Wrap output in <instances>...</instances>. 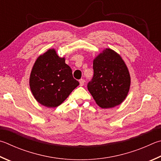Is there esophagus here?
Returning <instances> with one entry per match:
<instances>
[{
    "instance_id": "esophagus-1",
    "label": "esophagus",
    "mask_w": 161,
    "mask_h": 161,
    "mask_svg": "<svg viewBox=\"0 0 161 161\" xmlns=\"http://www.w3.org/2000/svg\"><path fill=\"white\" fill-rule=\"evenodd\" d=\"M84 82H85V81H84V80H83V79H81V80H80V85L82 86L84 84Z\"/></svg>"
}]
</instances>
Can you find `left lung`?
<instances>
[{
  "mask_svg": "<svg viewBox=\"0 0 161 161\" xmlns=\"http://www.w3.org/2000/svg\"><path fill=\"white\" fill-rule=\"evenodd\" d=\"M93 76L87 84L89 92L102 108L122 103L129 92V70L120 55L106 48L93 60Z\"/></svg>",
  "mask_w": 161,
  "mask_h": 161,
  "instance_id": "left-lung-1",
  "label": "left lung"
}]
</instances>
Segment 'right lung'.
Here are the masks:
<instances>
[{"mask_svg": "<svg viewBox=\"0 0 161 161\" xmlns=\"http://www.w3.org/2000/svg\"><path fill=\"white\" fill-rule=\"evenodd\" d=\"M80 83L73 78L65 58H60L55 49L39 55L32 68L30 86L35 99L48 108L63 103Z\"/></svg>", "mask_w": 161, "mask_h": 161, "instance_id": "1", "label": "right lung"}]
</instances>
